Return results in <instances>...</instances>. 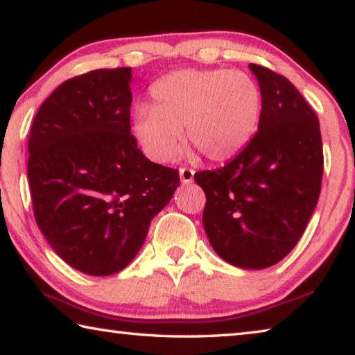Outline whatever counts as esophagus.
Wrapping results in <instances>:
<instances>
[{"mask_svg": "<svg viewBox=\"0 0 355 355\" xmlns=\"http://www.w3.org/2000/svg\"><path fill=\"white\" fill-rule=\"evenodd\" d=\"M180 178H182L183 184H189L194 180V171L189 167H180Z\"/></svg>", "mask_w": 355, "mask_h": 355, "instance_id": "34e87169", "label": "esophagus"}]
</instances>
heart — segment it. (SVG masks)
Returning a JSON list of instances; mask_svg holds the SVG:
<instances>
[{
	"instance_id": "b5f03b06",
	"label": "heart",
	"mask_w": 355,
	"mask_h": 355,
	"mask_svg": "<svg viewBox=\"0 0 355 355\" xmlns=\"http://www.w3.org/2000/svg\"><path fill=\"white\" fill-rule=\"evenodd\" d=\"M152 107L139 106L133 131L156 161L177 152L184 141L203 158L220 163L245 147L261 116V92L243 71L177 70L152 87Z\"/></svg>"
}]
</instances>
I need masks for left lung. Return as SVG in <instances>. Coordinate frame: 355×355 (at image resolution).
I'll return each mask as SVG.
<instances>
[{
	"label": "left lung",
	"instance_id": "left-lung-1",
	"mask_svg": "<svg viewBox=\"0 0 355 355\" xmlns=\"http://www.w3.org/2000/svg\"><path fill=\"white\" fill-rule=\"evenodd\" d=\"M261 92L258 131L230 163L196 172L205 192L203 227L222 260L263 269L290 254L320 199V120L293 84L250 64Z\"/></svg>",
	"mask_w": 355,
	"mask_h": 355
}]
</instances>
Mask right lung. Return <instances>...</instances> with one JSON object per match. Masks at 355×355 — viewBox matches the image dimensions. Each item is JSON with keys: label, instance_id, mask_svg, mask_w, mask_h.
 Returning <instances> with one entry per match:
<instances>
[{"label": "right lung", "instance_id": "1", "mask_svg": "<svg viewBox=\"0 0 355 355\" xmlns=\"http://www.w3.org/2000/svg\"><path fill=\"white\" fill-rule=\"evenodd\" d=\"M130 81V67L70 78L42 103L29 133L35 222L53 250L89 275L122 271L180 184L177 169L137 148Z\"/></svg>", "mask_w": 355, "mask_h": 355}]
</instances>
